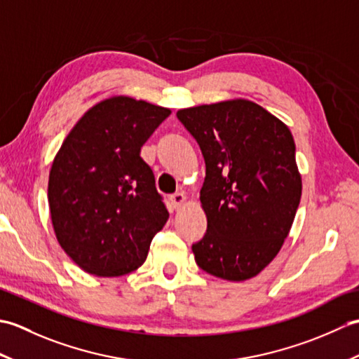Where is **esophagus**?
Returning a JSON list of instances; mask_svg holds the SVG:
<instances>
[{
  "mask_svg": "<svg viewBox=\"0 0 359 359\" xmlns=\"http://www.w3.org/2000/svg\"><path fill=\"white\" fill-rule=\"evenodd\" d=\"M170 201H171V205H172V208L174 210H179L182 205H184L185 202H187V196L184 194V193H175V194H172L171 197H170Z\"/></svg>",
  "mask_w": 359,
  "mask_h": 359,
  "instance_id": "esophagus-1",
  "label": "esophagus"
}]
</instances>
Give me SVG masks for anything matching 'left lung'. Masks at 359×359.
I'll use <instances>...</instances> for the list:
<instances>
[{
	"mask_svg": "<svg viewBox=\"0 0 359 359\" xmlns=\"http://www.w3.org/2000/svg\"><path fill=\"white\" fill-rule=\"evenodd\" d=\"M207 166L201 203L207 233L193 243L196 264L241 282L269 265L293 225L302 180L288 126L245 98L177 111Z\"/></svg>",
	"mask_w": 359,
	"mask_h": 359,
	"instance_id": "8db88e82",
	"label": "left lung"
}]
</instances>
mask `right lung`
I'll use <instances>...</instances> for the list:
<instances>
[{
	"label": "right lung",
	"instance_id": "obj_1",
	"mask_svg": "<svg viewBox=\"0 0 359 359\" xmlns=\"http://www.w3.org/2000/svg\"><path fill=\"white\" fill-rule=\"evenodd\" d=\"M171 111L116 95L85 112L67 134L49 172L52 226L81 270L103 278L147 261L168 211L140 149Z\"/></svg>",
	"mask_w": 359,
	"mask_h": 359
}]
</instances>
